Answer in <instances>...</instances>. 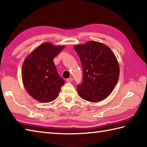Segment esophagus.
Listing matches in <instances>:
<instances>
[{"instance_id":"1","label":"esophagus","mask_w":147,"mask_h":147,"mask_svg":"<svg viewBox=\"0 0 147 147\" xmlns=\"http://www.w3.org/2000/svg\"><path fill=\"white\" fill-rule=\"evenodd\" d=\"M66 81H67L68 82H71L73 81V79L71 78V77H70V78H68L66 79Z\"/></svg>"}]
</instances>
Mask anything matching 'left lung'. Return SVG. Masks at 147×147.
<instances>
[{
  "instance_id": "1",
  "label": "left lung",
  "mask_w": 147,
  "mask_h": 147,
  "mask_svg": "<svg viewBox=\"0 0 147 147\" xmlns=\"http://www.w3.org/2000/svg\"><path fill=\"white\" fill-rule=\"evenodd\" d=\"M74 48L83 68L82 82L77 86V93L82 99L91 102L106 99L120 76L117 57L109 47L95 41L74 45Z\"/></svg>"
}]
</instances>
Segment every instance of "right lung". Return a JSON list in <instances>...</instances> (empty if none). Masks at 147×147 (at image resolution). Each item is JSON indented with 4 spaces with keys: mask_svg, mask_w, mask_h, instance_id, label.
Here are the masks:
<instances>
[{
    "mask_svg": "<svg viewBox=\"0 0 147 147\" xmlns=\"http://www.w3.org/2000/svg\"><path fill=\"white\" fill-rule=\"evenodd\" d=\"M65 46L50 42L41 44L24 59L22 78L27 92L38 102L47 103L56 99L65 81L53 59Z\"/></svg>",
    "mask_w": 147,
    "mask_h": 147,
    "instance_id": "obj_1",
    "label": "right lung"
}]
</instances>
